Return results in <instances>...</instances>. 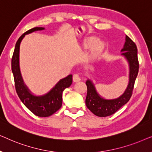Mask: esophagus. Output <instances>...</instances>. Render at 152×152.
I'll return each mask as SVG.
<instances>
[{"label":"esophagus","mask_w":152,"mask_h":152,"mask_svg":"<svg viewBox=\"0 0 152 152\" xmlns=\"http://www.w3.org/2000/svg\"><path fill=\"white\" fill-rule=\"evenodd\" d=\"M72 80H73L74 82H80L81 80V78L79 76L78 74H75L73 77H72Z\"/></svg>","instance_id":"34e87169"}]
</instances>
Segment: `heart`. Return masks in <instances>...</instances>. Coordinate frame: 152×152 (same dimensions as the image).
Masks as SVG:
<instances>
[{"label": "heart", "mask_w": 152, "mask_h": 152, "mask_svg": "<svg viewBox=\"0 0 152 152\" xmlns=\"http://www.w3.org/2000/svg\"><path fill=\"white\" fill-rule=\"evenodd\" d=\"M83 48L84 49L90 48V58L96 59L102 55L104 51L106 45L100 39L95 37H87L83 41Z\"/></svg>", "instance_id": "obj_1"}]
</instances>
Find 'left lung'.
<instances>
[{"instance_id":"left-lung-1","label":"left lung","mask_w":152,"mask_h":152,"mask_svg":"<svg viewBox=\"0 0 152 152\" xmlns=\"http://www.w3.org/2000/svg\"><path fill=\"white\" fill-rule=\"evenodd\" d=\"M124 55L129 64L130 73L129 83L124 94L115 99H104L99 96L91 81L87 80V95L86 104L88 109L95 115L99 117H107L115 113L122 106L125 104L132 97L136 79L139 70L138 59V49L134 41L126 36V42L122 49Z\"/></svg>"}]
</instances>
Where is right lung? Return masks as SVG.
<instances>
[{
	"label": "right lung",
	"instance_id": "obj_1",
	"mask_svg": "<svg viewBox=\"0 0 152 152\" xmlns=\"http://www.w3.org/2000/svg\"><path fill=\"white\" fill-rule=\"evenodd\" d=\"M43 28H34L23 34L16 41L12 57V71L13 72L14 86L18 97L30 111L39 117H48L57 112L62 105V93L64 89L72 84V75L62 79L56 86L43 96L37 97L29 92L23 82L18 65V54L20 43L25 35L37 30H42Z\"/></svg>",
	"mask_w": 152,
	"mask_h": 152
}]
</instances>
